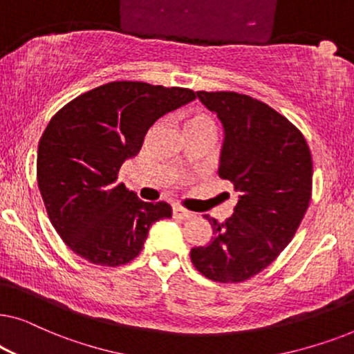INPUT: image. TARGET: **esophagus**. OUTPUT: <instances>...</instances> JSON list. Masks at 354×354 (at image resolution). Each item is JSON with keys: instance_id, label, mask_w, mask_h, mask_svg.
Masks as SVG:
<instances>
[{"instance_id": "obj_1", "label": "esophagus", "mask_w": 354, "mask_h": 354, "mask_svg": "<svg viewBox=\"0 0 354 354\" xmlns=\"http://www.w3.org/2000/svg\"><path fill=\"white\" fill-rule=\"evenodd\" d=\"M172 214H174V217H176V219H180V221H188V219H192V217H195V212L183 209V207H180V206L174 207Z\"/></svg>"}]
</instances>
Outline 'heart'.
Wrapping results in <instances>:
<instances>
[{
  "instance_id": "1",
  "label": "heart",
  "mask_w": 354,
  "mask_h": 354,
  "mask_svg": "<svg viewBox=\"0 0 354 354\" xmlns=\"http://www.w3.org/2000/svg\"><path fill=\"white\" fill-rule=\"evenodd\" d=\"M206 127H214V120L211 119L209 114L206 113H196L192 115V119L188 120L187 129H206Z\"/></svg>"
}]
</instances>
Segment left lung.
<instances>
[{"instance_id":"left-lung-1","label":"left lung","mask_w":354,"mask_h":354,"mask_svg":"<svg viewBox=\"0 0 354 354\" xmlns=\"http://www.w3.org/2000/svg\"><path fill=\"white\" fill-rule=\"evenodd\" d=\"M224 125L219 177L240 193L225 222L205 216L212 239L192 248L198 272L243 282L268 268L297 234L313 192V158L303 133L263 101L235 91H196Z\"/></svg>"}]
</instances>
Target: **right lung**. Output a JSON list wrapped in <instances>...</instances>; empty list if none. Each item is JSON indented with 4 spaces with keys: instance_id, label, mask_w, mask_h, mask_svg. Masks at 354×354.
<instances>
[{
    "instance_id": "obj_1",
    "label": "right lung",
    "mask_w": 354,
    "mask_h": 354,
    "mask_svg": "<svg viewBox=\"0 0 354 354\" xmlns=\"http://www.w3.org/2000/svg\"><path fill=\"white\" fill-rule=\"evenodd\" d=\"M195 98L190 88L115 80L53 115L38 143L37 180L53 227L77 256L109 268L127 264L149 227L172 216L167 203L142 201L115 180L149 127Z\"/></svg>"
}]
</instances>
